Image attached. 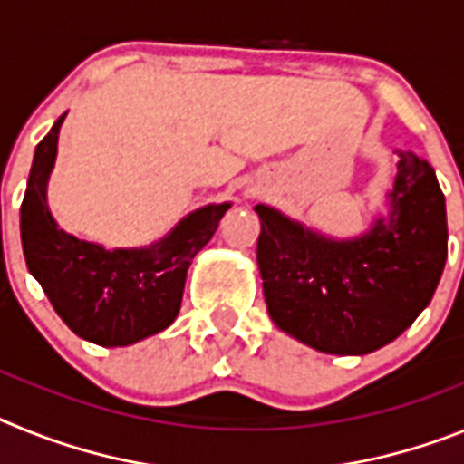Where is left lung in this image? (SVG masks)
<instances>
[{
  "instance_id": "left-lung-1",
  "label": "left lung",
  "mask_w": 464,
  "mask_h": 464,
  "mask_svg": "<svg viewBox=\"0 0 464 464\" xmlns=\"http://www.w3.org/2000/svg\"><path fill=\"white\" fill-rule=\"evenodd\" d=\"M390 212L357 237L310 231L268 205L259 261L268 315L282 332L329 354L388 345L432 301L449 255L446 200L432 165L397 151Z\"/></svg>"
}]
</instances>
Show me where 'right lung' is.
Returning <instances> with one entry per match:
<instances>
[{"label": "right lung", "instance_id": "right-lung-1", "mask_svg": "<svg viewBox=\"0 0 464 464\" xmlns=\"http://www.w3.org/2000/svg\"><path fill=\"white\" fill-rule=\"evenodd\" d=\"M63 121L64 114L37 144L20 205L27 268L76 336L102 348L137 343L175 322L188 266L231 203L196 209L163 240L142 249H104L79 240L58 228L46 203Z\"/></svg>", "mask_w": 464, "mask_h": 464}]
</instances>
